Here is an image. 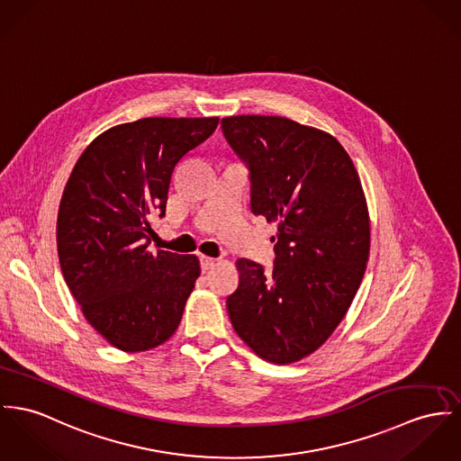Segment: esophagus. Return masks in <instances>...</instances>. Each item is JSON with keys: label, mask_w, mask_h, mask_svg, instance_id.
I'll list each match as a JSON object with an SVG mask.
<instances>
[{"label": "esophagus", "mask_w": 461, "mask_h": 461, "mask_svg": "<svg viewBox=\"0 0 461 461\" xmlns=\"http://www.w3.org/2000/svg\"><path fill=\"white\" fill-rule=\"evenodd\" d=\"M200 259H202V268H203V270H209V268H212L213 265L217 263V259L209 258V256H202Z\"/></svg>", "instance_id": "1"}]
</instances>
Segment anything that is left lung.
Returning <instances> with one entry per match:
<instances>
[{"instance_id":"left-lung-1","label":"left lung","mask_w":461,"mask_h":461,"mask_svg":"<svg viewBox=\"0 0 461 461\" xmlns=\"http://www.w3.org/2000/svg\"><path fill=\"white\" fill-rule=\"evenodd\" d=\"M222 133L250 170V209L277 222L270 272L237 259V335L276 365L312 355L348 314L370 254L355 163L330 133L279 115H231Z\"/></svg>"}]
</instances>
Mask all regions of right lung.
<instances>
[{"label": "right lung", "instance_id": "1", "mask_svg": "<svg viewBox=\"0 0 461 461\" xmlns=\"http://www.w3.org/2000/svg\"><path fill=\"white\" fill-rule=\"evenodd\" d=\"M219 117H145L89 143L65 185L56 224L63 277L87 322L113 348L140 353L178 328L200 259L149 249L178 161Z\"/></svg>", "mask_w": 461, "mask_h": 461}]
</instances>
